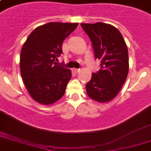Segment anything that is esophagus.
<instances>
[{
    "label": "esophagus",
    "instance_id": "1",
    "mask_svg": "<svg viewBox=\"0 0 151 151\" xmlns=\"http://www.w3.org/2000/svg\"><path fill=\"white\" fill-rule=\"evenodd\" d=\"M73 72H74V73H78V72H80V69H73Z\"/></svg>",
    "mask_w": 151,
    "mask_h": 151
}]
</instances>
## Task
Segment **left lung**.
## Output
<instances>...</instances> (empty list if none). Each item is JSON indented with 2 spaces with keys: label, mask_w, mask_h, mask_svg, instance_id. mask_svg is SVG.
I'll list each match as a JSON object with an SVG mask.
<instances>
[{
  "label": "left lung",
  "mask_w": 151,
  "mask_h": 151,
  "mask_svg": "<svg viewBox=\"0 0 151 151\" xmlns=\"http://www.w3.org/2000/svg\"><path fill=\"white\" fill-rule=\"evenodd\" d=\"M90 37L96 59L100 60V69L92 74L86 85L88 96L99 103L116 97L129 73L128 48L122 34L110 24L103 22L81 23Z\"/></svg>",
  "instance_id": "8db88e82"
}]
</instances>
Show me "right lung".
I'll use <instances>...</instances> for the list:
<instances>
[{
    "instance_id": "add662e5",
    "label": "right lung",
    "mask_w": 151,
    "mask_h": 151,
    "mask_svg": "<svg viewBox=\"0 0 151 151\" xmlns=\"http://www.w3.org/2000/svg\"><path fill=\"white\" fill-rule=\"evenodd\" d=\"M78 23L48 22L34 29L20 53V73L30 96L50 105L63 96L71 71L55 63L63 53V42Z\"/></svg>"
}]
</instances>
